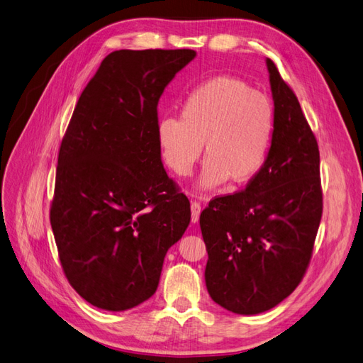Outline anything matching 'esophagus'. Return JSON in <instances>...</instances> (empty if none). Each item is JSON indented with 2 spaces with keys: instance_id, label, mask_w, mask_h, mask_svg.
Returning <instances> with one entry per match:
<instances>
[{
  "instance_id": "esophagus-1",
  "label": "esophagus",
  "mask_w": 363,
  "mask_h": 363,
  "mask_svg": "<svg viewBox=\"0 0 363 363\" xmlns=\"http://www.w3.org/2000/svg\"><path fill=\"white\" fill-rule=\"evenodd\" d=\"M201 211H202V206L199 202H191V221L193 223H197L199 217H201Z\"/></svg>"
}]
</instances>
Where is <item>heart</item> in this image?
Returning <instances> with one entry per match:
<instances>
[{
  "label": "heart",
  "instance_id": "1",
  "mask_svg": "<svg viewBox=\"0 0 363 363\" xmlns=\"http://www.w3.org/2000/svg\"><path fill=\"white\" fill-rule=\"evenodd\" d=\"M276 131L272 101L245 81L220 75L196 87L181 107V119L161 118L157 140L162 160L189 177L205 152L197 190L247 184L258 177L270 154Z\"/></svg>",
  "mask_w": 363,
  "mask_h": 363
}]
</instances>
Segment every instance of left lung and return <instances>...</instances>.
Wrapping results in <instances>:
<instances>
[{
    "instance_id": "1",
    "label": "left lung",
    "mask_w": 363,
    "mask_h": 363,
    "mask_svg": "<svg viewBox=\"0 0 363 363\" xmlns=\"http://www.w3.org/2000/svg\"><path fill=\"white\" fill-rule=\"evenodd\" d=\"M265 65L276 111L265 166L244 191L214 199L201 214L206 289L240 315L270 311L297 288L323 213L317 140L276 65Z\"/></svg>"
}]
</instances>
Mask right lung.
I'll return each instance as SVG.
<instances>
[{"label": "right lung", "mask_w": 363, "mask_h": 363, "mask_svg": "<svg viewBox=\"0 0 363 363\" xmlns=\"http://www.w3.org/2000/svg\"><path fill=\"white\" fill-rule=\"evenodd\" d=\"M193 50H121L81 93L58 154L51 228L69 284L122 312L155 294L190 202L161 161L158 101Z\"/></svg>", "instance_id": "1"}]
</instances>
